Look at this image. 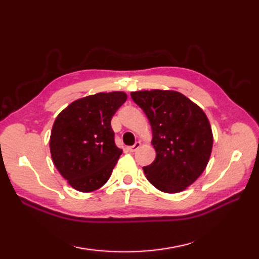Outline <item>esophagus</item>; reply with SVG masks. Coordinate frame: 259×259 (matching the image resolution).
I'll list each match as a JSON object with an SVG mask.
<instances>
[{
  "label": "esophagus",
  "mask_w": 259,
  "mask_h": 259,
  "mask_svg": "<svg viewBox=\"0 0 259 259\" xmlns=\"http://www.w3.org/2000/svg\"><path fill=\"white\" fill-rule=\"evenodd\" d=\"M140 146H141V144L139 141H137L136 144L134 145V146H131V147H129V151L130 152H135V151H137L140 148Z\"/></svg>",
  "instance_id": "34e87169"
}]
</instances>
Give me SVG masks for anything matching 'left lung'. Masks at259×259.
Here are the masks:
<instances>
[{
    "instance_id": "8db88e82",
    "label": "left lung",
    "mask_w": 259,
    "mask_h": 259,
    "mask_svg": "<svg viewBox=\"0 0 259 259\" xmlns=\"http://www.w3.org/2000/svg\"><path fill=\"white\" fill-rule=\"evenodd\" d=\"M152 130L157 156L144 171L149 183L168 194L188 188L200 177L211 155L213 137L203 110L174 90L131 92Z\"/></svg>"
}]
</instances>
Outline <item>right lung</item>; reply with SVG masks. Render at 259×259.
Instances as JSON below:
<instances>
[{"instance_id":"add662e5","label":"right lung","mask_w":259,"mask_h":259,"mask_svg":"<svg viewBox=\"0 0 259 259\" xmlns=\"http://www.w3.org/2000/svg\"><path fill=\"white\" fill-rule=\"evenodd\" d=\"M126 100L123 91L99 92L64 108L54 121L50 151L54 166L75 190L90 192L107 183L122 153L111 119Z\"/></svg>"}]
</instances>
